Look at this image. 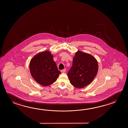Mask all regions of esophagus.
Returning <instances> with one entry per match:
<instances>
[{
    "instance_id": "1",
    "label": "esophagus",
    "mask_w": 128,
    "mask_h": 128,
    "mask_svg": "<svg viewBox=\"0 0 128 128\" xmlns=\"http://www.w3.org/2000/svg\"><path fill=\"white\" fill-rule=\"evenodd\" d=\"M66 71V69H64L62 70H61V72H62V73H65Z\"/></svg>"
}]
</instances>
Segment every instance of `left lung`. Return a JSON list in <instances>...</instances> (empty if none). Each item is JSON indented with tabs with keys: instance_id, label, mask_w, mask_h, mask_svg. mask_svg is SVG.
<instances>
[{
	"instance_id": "8db88e82",
	"label": "left lung",
	"mask_w": 128,
	"mask_h": 128,
	"mask_svg": "<svg viewBox=\"0 0 128 128\" xmlns=\"http://www.w3.org/2000/svg\"><path fill=\"white\" fill-rule=\"evenodd\" d=\"M98 70L96 59L92 55L78 50L67 76L70 82L78 88H84L93 81Z\"/></svg>"
}]
</instances>
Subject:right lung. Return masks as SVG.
<instances>
[{
	"instance_id": "1",
	"label": "right lung",
	"mask_w": 128,
	"mask_h": 128,
	"mask_svg": "<svg viewBox=\"0 0 128 128\" xmlns=\"http://www.w3.org/2000/svg\"><path fill=\"white\" fill-rule=\"evenodd\" d=\"M53 57L50 51H43L35 55L30 62V72L32 76L42 86H48L52 84L61 74Z\"/></svg>"
}]
</instances>
